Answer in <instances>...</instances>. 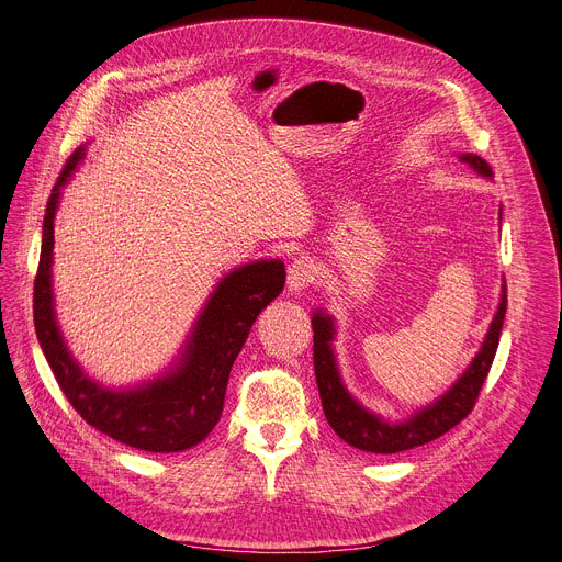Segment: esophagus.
Here are the masks:
<instances>
[{"label":"esophagus","instance_id":"obj_1","mask_svg":"<svg viewBox=\"0 0 562 562\" xmlns=\"http://www.w3.org/2000/svg\"><path fill=\"white\" fill-rule=\"evenodd\" d=\"M314 273H316V269H314L312 259H307V257L293 259L289 263V271H286V291H291V293L303 291L305 286H310L314 282Z\"/></svg>","mask_w":562,"mask_h":562}]
</instances>
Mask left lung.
<instances>
[{
	"mask_svg": "<svg viewBox=\"0 0 562 562\" xmlns=\"http://www.w3.org/2000/svg\"><path fill=\"white\" fill-rule=\"evenodd\" d=\"M460 161L467 164L474 172H479L481 177L492 180V168L479 155H471V153L460 155ZM498 216H501V210H498ZM506 307H508V296H506V280H504V284H501V301H498L496 314L490 323V330L483 339L481 350L476 352V358L471 360L464 373L445 394H441L437 401H432L430 405L417 409L415 415L405 422L382 419L375 415V412L367 409L360 401L350 396L339 375L337 356L333 348V341L337 337L335 318L323 310H316L312 316L314 373H316L323 412H326L330 428L346 441V445L369 453L407 451V449L428 445V441L437 439L439 435L449 432L469 415L471 409H474V403L481 394V387L496 356Z\"/></svg>",
	"mask_w": 562,
	"mask_h": 562,
	"instance_id": "8db88e82",
	"label": "left lung"
}]
</instances>
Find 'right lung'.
I'll use <instances>...</instances> for the list:
<instances>
[{
  "label": "right lung",
  "instance_id": "right-lung-1",
  "mask_svg": "<svg viewBox=\"0 0 562 562\" xmlns=\"http://www.w3.org/2000/svg\"><path fill=\"white\" fill-rule=\"evenodd\" d=\"M83 147L68 159L52 189L43 221V246L34 284L38 344L58 387L86 424L150 453L187 451L210 435L221 419L232 364L239 356L259 312L284 289V261L259 259L229 271L210 293L184 348L161 375L140 385L111 390L86 375L66 346L54 312L52 259L54 216L61 189L70 182Z\"/></svg>",
  "mask_w": 562,
  "mask_h": 562
}]
</instances>
